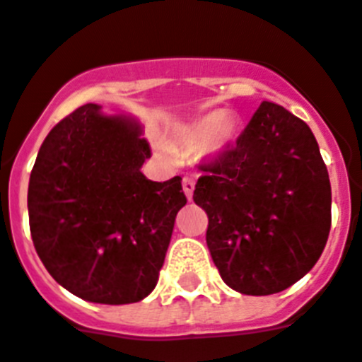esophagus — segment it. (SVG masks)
<instances>
[{
    "mask_svg": "<svg viewBox=\"0 0 362 362\" xmlns=\"http://www.w3.org/2000/svg\"><path fill=\"white\" fill-rule=\"evenodd\" d=\"M182 187H184V193H186L187 199H193V191H195V180L191 176H184L182 180Z\"/></svg>",
    "mask_w": 362,
    "mask_h": 362,
    "instance_id": "1",
    "label": "esophagus"
}]
</instances>
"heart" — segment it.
<instances>
[{"label": "heart", "instance_id": "b5f03b06", "mask_svg": "<svg viewBox=\"0 0 362 362\" xmlns=\"http://www.w3.org/2000/svg\"><path fill=\"white\" fill-rule=\"evenodd\" d=\"M238 134L239 129L235 119L226 117V112L215 110L202 115L182 130L176 138V145L200 147V145L206 144L208 153L218 154L238 139Z\"/></svg>", "mask_w": 362, "mask_h": 362}]
</instances>
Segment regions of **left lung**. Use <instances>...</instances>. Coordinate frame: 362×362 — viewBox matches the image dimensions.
Masks as SVG:
<instances>
[{
  "mask_svg": "<svg viewBox=\"0 0 362 362\" xmlns=\"http://www.w3.org/2000/svg\"><path fill=\"white\" fill-rule=\"evenodd\" d=\"M193 193L209 254L228 287L267 296L308 274L326 247L331 186L300 117L263 101L235 145L200 163Z\"/></svg>",
  "mask_w": 362,
  "mask_h": 362,
  "instance_id": "8db88e82",
  "label": "left lung"
}]
</instances>
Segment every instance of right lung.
Listing matches in <instances>:
<instances>
[{
    "label": "right lung",
    "instance_id": "right-lung-1",
    "mask_svg": "<svg viewBox=\"0 0 362 362\" xmlns=\"http://www.w3.org/2000/svg\"><path fill=\"white\" fill-rule=\"evenodd\" d=\"M151 145L132 117L78 106L44 139L27 208L36 254L57 284L95 303H132L156 287L176 214L180 176L139 171Z\"/></svg>",
    "mask_w": 362,
    "mask_h": 362
}]
</instances>
